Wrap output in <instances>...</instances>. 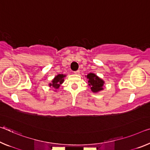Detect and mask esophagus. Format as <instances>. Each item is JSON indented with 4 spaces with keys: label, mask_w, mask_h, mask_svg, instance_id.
Listing matches in <instances>:
<instances>
[{
    "label": "esophagus",
    "mask_w": 150,
    "mask_h": 150,
    "mask_svg": "<svg viewBox=\"0 0 150 150\" xmlns=\"http://www.w3.org/2000/svg\"><path fill=\"white\" fill-rule=\"evenodd\" d=\"M74 73H75V74L79 75V73H80V71H79V70H77V71H74Z\"/></svg>",
    "instance_id": "obj_1"
}]
</instances>
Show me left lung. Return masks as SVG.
Wrapping results in <instances>:
<instances>
[{"mask_svg":"<svg viewBox=\"0 0 150 150\" xmlns=\"http://www.w3.org/2000/svg\"><path fill=\"white\" fill-rule=\"evenodd\" d=\"M87 77L89 79L88 83H89V86H91V91L93 92L96 93L103 90L104 81L97 77L96 75L93 73H89L87 75Z\"/></svg>","mask_w":150,"mask_h":150,"instance_id":"left-lung-1","label":"left lung"}]
</instances>
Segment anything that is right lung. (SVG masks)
I'll return each mask as SVG.
<instances>
[{"instance_id":"add662e5","label":"right lung","mask_w":150,"mask_h":150,"mask_svg":"<svg viewBox=\"0 0 150 150\" xmlns=\"http://www.w3.org/2000/svg\"><path fill=\"white\" fill-rule=\"evenodd\" d=\"M65 77V75H62V74H59L58 75H57L54 78V79L52 81V83H50L49 85L50 87L52 86L55 89H58L60 86L61 84H62L63 83V78Z\"/></svg>"}]
</instances>
